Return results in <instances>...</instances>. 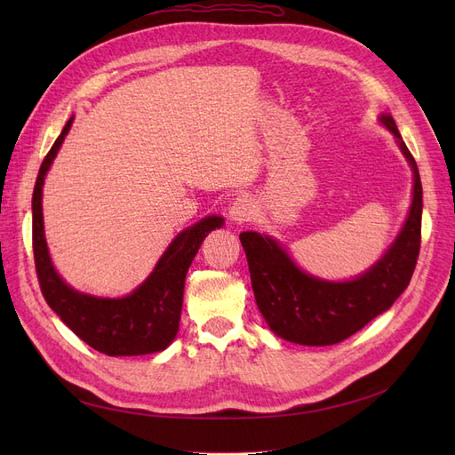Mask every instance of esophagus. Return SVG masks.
<instances>
[{
  "instance_id": "1",
  "label": "esophagus",
  "mask_w": 455,
  "mask_h": 455,
  "mask_svg": "<svg viewBox=\"0 0 455 455\" xmlns=\"http://www.w3.org/2000/svg\"><path fill=\"white\" fill-rule=\"evenodd\" d=\"M252 214H254V204L251 199L237 197L229 204V220L233 224H237V226L246 224L252 218Z\"/></svg>"
}]
</instances>
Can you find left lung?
I'll list each match as a JSON object with an SVG mask.
<instances>
[{
	"label": "left lung",
	"mask_w": 455,
	"mask_h": 455,
	"mask_svg": "<svg viewBox=\"0 0 455 455\" xmlns=\"http://www.w3.org/2000/svg\"><path fill=\"white\" fill-rule=\"evenodd\" d=\"M414 174V191L396 239L374 266L351 281H324L296 266L281 243L258 231L239 239L249 261L258 309L273 334L299 346H334L387 311L410 284L421 244L423 191L418 164L391 114L379 116Z\"/></svg>",
	"instance_id": "8db88e82"
}]
</instances>
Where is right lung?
Here are the masks:
<instances>
[{"label": "right lung", "mask_w": 455, "mask_h": 455, "mask_svg": "<svg viewBox=\"0 0 455 455\" xmlns=\"http://www.w3.org/2000/svg\"><path fill=\"white\" fill-rule=\"evenodd\" d=\"M68 119L57 142L45 156L32 196V241L41 292L62 323L96 351L108 356H134L167 349L180 326L186 273L201 243L222 216H206L178 233L146 281L123 298H99L76 291L52 266L44 228V184L51 164L70 131Z\"/></svg>", "instance_id": "1"}]
</instances>
